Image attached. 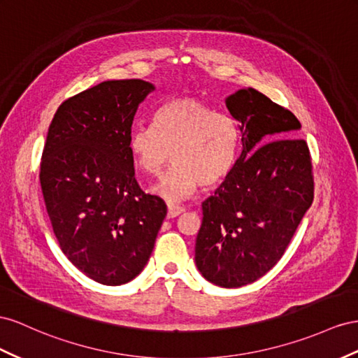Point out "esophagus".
<instances>
[{
    "label": "esophagus",
    "instance_id": "1",
    "mask_svg": "<svg viewBox=\"0 0 358 358\" xmlns=\"http://www.w3.org/2000/svg\"><path fill=\"white\" fill-rule=\"evenodd\" d=\"M183 210H185V208H183V206H179V205H169L167 217H169V218H175V217L180 215Z\"/></svg>",
    "mask_w": 358,
    "mask_h": 358
}]
</instances>
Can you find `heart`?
I'll list each match as a JSON object with an SVG mask.
<instances>
[{
    "label": "heart",
    "instance_id": "obj_1",
    "mask_svg": "<svg viewBox=\"0 0 358 358\" xmlns=\"http://www.w3.org/2000/svg\"><path fill=\"white\" fill-rule=\"evenodd\" d=\"M129 152L149 176H159L173 155L175 166L153 191L178 201L194 194L199 185L215 187L230 175L238 158V129L229 115L179 96L157 110L153 127L135 124Z\"/></svg>",
    "mask_w": 358,
    "mask_h": 358
}]
</instances>
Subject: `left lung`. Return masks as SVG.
Segmentation results:
<instances>
[{
    "label": "left lung",
    "mask_w": 358,
    "mask_h": 358,
    "mask_svg": "<svg viewBox=\"0 0 358 358\" xmlns=\"http://www.w3.org/2000/svg\"><path fill=\"white\" fill-rule=\"evenodd\" d=\"M226 107L239 123L241 150L201 205L196 265L208 282L241 287L282 259L315 185L307 143L295 137L301 123L291 111L251 87L230 94Z\"/></svg>",
    "instance_id": "1"
}]
</instances>
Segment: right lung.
Listing matches in <instances>:
<instances>
[{"label":"right lung","instance_id":"1","mask_svg":"<svg viewBox=\"0 0 358 358\" xmlns=\"http://www.w3.org/2000/svg\"><path fill=\"white\" fill-rule=\"evenodd\" d=\"M155 90L143 80L103 81L66 99L48 129L41 185L66 257L94 282L119 286L146 266L167 206L135 179L129 134Z\"/></svg>","mask_w":358,"mask_h":358}]
</instances>
